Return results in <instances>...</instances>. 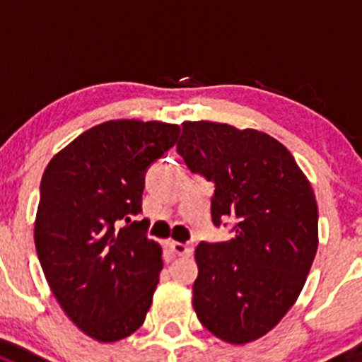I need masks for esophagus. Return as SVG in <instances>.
<instances>
[{
	"label": "esophagus",
	"instance_id": "1",
	"mask_svg": "<svg viewBox=\"0 0 362 362\" xmlns=\"http://www.w3.org/2000/svg\"><path fill=\"white\" fill-rule=\"evenodd\" d=\"M168 247H170L171 251H173L175 255H178V256H189L192 252V245L182 244V242L170 240V242H168Z\"/></svg>",
	"mask_w": 362,
	"mask_h": 362
}]
</instances>
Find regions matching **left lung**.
<instances>
[{"instance_id": "left-lung-1", "label": "left lung", "mask_w": 362, "mask_h": 362, "mask_svg": "<svg viewBox=\"0 0 362 362\" xmlns=\"http://www.w3.org/2000/svg\"><path fill=\"white\" fill-rule=\"evenodd\" d=\"M177 152L214 182L212 221L233 238L196 247L192 306L203 327L244 345L279 324L299 297L318 247V206L292 153L265 132L184 122Z\"/></svg>"}]
</instances>
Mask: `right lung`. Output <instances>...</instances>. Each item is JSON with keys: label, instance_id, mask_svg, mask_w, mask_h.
I'll use <instances>...</instances> for the list:
<instances>
[{"label": "right lung", "instance_id": "obj_1", "mask_svg": "<svg viewBox=\"0 0 362 362\" xmlns=\"http://www.w3.org/2000/svg\"><path fill=\"white\" fill-rule=\"evenodd\" d=\"M164 122L111 120L88 129L45 168L35 219L42 270L66 317L90 338L124 339L143 325L163 270L146 237L145 173L177 143Z\"/></svg>", "mask_w": 362, "mask_h": 362}]
</instances>
